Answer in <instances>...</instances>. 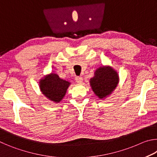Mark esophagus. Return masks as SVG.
I'll use <instances>...</instances> for the list:
<instances>
[{
	"instance_id": "34e87169",
	"label": "esophagus",
	"mask_w": 157,
	"mask_h": 157,
	"mask_svg": "<svg viewBox=\"0 0 157 157\" xmlns=\"http://www.w3.org/2000/svg\"><path fill=\"white\" fill-rule=\"evenodd\" d=\"M75 81L78 82V83H82V82L83 81V78H82V77H76Z\"/></svg>"
}]
</instances>
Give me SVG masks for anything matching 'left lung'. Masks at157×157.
<instances>
[{
	"instance_id": "left-lung-1",
	"label": "left lung",
	"mask_w": 157,
	"mask_h": 157,
	"mask_svg": "<svg viewBox=\"0 0 157 157\" xmlns=\"http://www.w3.org/2000/svg\"><path fill=\"white\" fill-rule=\"evenodd\" d=\"M118 81V73L110 66H103L95 71L94 77L90 79V85L95 94L103 99L111 94Z\"/></svg>"
}]
</instances>
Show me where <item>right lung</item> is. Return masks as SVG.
<instances>
[{
    "instance_id": "add662e5",
    "label": "right lung",
    "mask_w": 157,
    "mask_h": 157,
    "mask_svg": "<svg viewBox=\"0 0 157 157\" xmlns=\"http://www.w3.org/2000/svg\"><path fill=\"white\" fill-rule=\"evenodd\" d=\"M71 82L61 79L57 74L50 73L39 82L41 91L50 100L58 103L63 99Z\"/></svg>"
}]
</instances>
